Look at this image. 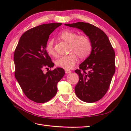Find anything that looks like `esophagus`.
<instances>
[{
	"instance_id": "obj_1",
	"label": "esophagus",
	"mask_w": 131,
	"mask_h": 131,
	"mask_svg": "<svg viewBox=\"0 0 131 131\" xmlns=\"http://www.w3.org/2000/svg\"><path fill=\"white\" fill-rule=\"evenodd\" d=\"M71 72V71L70 70H68V69H66V70H65L66 74H70Z\"/></svg>"
}]
</instances>
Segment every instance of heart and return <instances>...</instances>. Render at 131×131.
Listing matches in <instances>:
<instances>
[{
    "label": "heart",
    "mask_w": 131,
    "mask_h": 131,
    "mask_svg": "<svg viewBox=\"0 0 131 131\" xmlns=\"http://www.w3.org/2000/svg\"><path fill=\"white\" fill-rule=\"evenodd\" d=\"M58 37L69 44L68 55L61 56L55 61V63L58 67L70 69L75 65L78 61V56L81 59H84L89 56L92 51V46L90 39L85 35H78L73 31L65 30L61 32ZM46 51L47 53L55 56L56 53L53 47V41L49 40L47 43Z\"/></svg>",
    "instance_id": "heart-1"
}]
</instances>
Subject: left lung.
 Here are the masks:
<instances>
[{
	"label": "left lung",
	"mask_w": 131,
	"mask_h": 131,
	"mask_svg": "<svg viewBox=\"0 0 131 131\" xmlns=\"http://www.w3.org/2000/svg\"><path fill=\"white\" fill-rule=\"evenodd\" d=\"M65 25L82 30L92 46L90 56L75 70L79 77L75 92L85 102L99 101L107 92L115 73V52L112 44L106 34L93 25L78 22Z\"/></svg>",
	"instance_id": "1"
}]
</instances>
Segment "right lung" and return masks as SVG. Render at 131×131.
Listing matches in <instances>:
<instances>
[{
    "label": "right lung",
    "mask_w": 131,
    "mask_h": 131,
    "mask_svg": "<svg viewBox=\"0 0 131 131\" xmlns=\"http://www.w3.org/2000/svg\"><path fill=\"white\" fill-rule=\"evenodd\" d=\"M61 23L40 25L22 35L14 54L15 77L24 94L37 103L49 101L57 92V83L65 72L57 68L44 73L43 69L52 68V62L46 49L49 35Z\"/></svg>",
    "instance_id": "1"
}]
</instances>
